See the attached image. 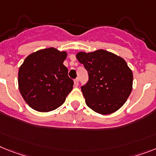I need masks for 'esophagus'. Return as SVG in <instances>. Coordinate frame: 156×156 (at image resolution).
Returning a JSON list of instances; mask_svg holds the SVG:
<instances>
[{
    "label": "esophagus",
    "mask_w": 156,
    "mask_h": 156,
    "mask_svg": "<svg viewBox=\"0 0 156 156\" xmlns=\"http://www.w3.org/2000/svg\"><path fill=\"white\" fill-rule=\"evenodd\" d=\"M74 85H75L76 86H78V78H76V79H74Z\"/></svg>",
    "instance_id": "34e87169"
}]
</instances>
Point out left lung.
I'll list each match as a JSON object with an SVG mask.
<instances>
[{
  "mask_svg": "<svg viewBox=\"0 0 156 156\" xmlns=\"http://www.w3.org/2000/svg\"><path fill=\"white\" fill-rule=\"evenodd\" d=\"M76 58L88 71V82L81 87L87 106L102 115L121 108L133 90V71L125 60L102 49L78 52Z\"/></svg>",
  "mask_w": 156,
  "mask_h": 156,
  "instance_id": "8db88e82",
  "label": "left lung"
}]
</instances>
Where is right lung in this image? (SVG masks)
<instances>
[{"label":"right lung","mask_w":156,"mask_h":156,"mask_svg":"<svg viewBox=\"0 0 156 156\" xmlns=\"http://www.w3.org/2000/svg\"><path fill=\"white\" fill-rule=\"evenodd\" d=\"M67 53L49 48L33 52L18 72L20 92L31 108L38 112L55 110L64 103L74 82L63 65Z\"/></svg>","instance_id":"right-lung-1"}]
</instances>
